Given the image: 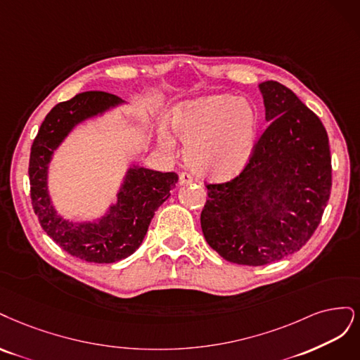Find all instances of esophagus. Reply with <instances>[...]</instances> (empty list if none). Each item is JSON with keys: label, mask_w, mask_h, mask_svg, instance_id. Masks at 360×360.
<instances>
[{"label": "esophagus", "mask_w": 360, "mask_h": 360, "mask_svg": "<svg viewBox=\"0 0 360 360\" xmlns=\"http://www.w3.org/2000/svg\"><path fill=\"white\" fill-rule=\"evenodd\" d=\"M193 182V176L188 173H181L179 175V185H188Z\"/></svg>", "instance_id": "34e87169"}]
</instances>
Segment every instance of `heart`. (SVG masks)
Masks as SVG:
<instances>
[{"mask_svg": "<svg viewBox=\"0 0 360 360\" xmlns=\"http://www.w3.org/2000/svg\"><path fill=\"white\" fill-rule=\"evenodd\" d=\"M172 134L185 143L184 163L212 181L235 178L248 165L257 141L259 115L250 103L230 94L184 101L169 113ZM160 146L167 153L175 143L161 131Z\"/></svg>", "mask_w": 360, "mask_h": 360, "instance_id": "obj_1", "label": "heart"}]
</instances>
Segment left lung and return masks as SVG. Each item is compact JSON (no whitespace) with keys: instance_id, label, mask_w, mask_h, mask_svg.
Returning a JSON list of instances; mask_svg holds the SVG:
<instances>
[{"instance_id":"left-lung-1","label":"left lung","mask_w":360,"mask_h":360,"mask_svg":"<svg viewBox=\"0 0 360 360\" xmlns=\"http://www.w3.org/2000/svg\"><path fill=\"white\" fill-rule=\"evenodd\" d=\"M269 122L247 167L207 185L200 224L223 259L247 266L281 260L302 248L320 224L332 187L326 129L292 89L259 85Z\"/></svg>"}]
</instances>
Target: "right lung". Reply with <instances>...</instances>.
<instances>
[{"label": "right lung", "mask_w": 360, "mask_h": 360, "mask_svg": "<svg viewBox=\"0 0 360 360\" xmlns=\"http://www.w3.org/2000/svg\"><path fill=\"white\" fill-rule=\"evenodd\" d=\"M127 101L101 91H88L63 101L46 115L30 157L32 207L43 230L72 256L92 263L122 260L142 245L154 218L178 182L175 172L161 173L131 163L122 178L117 202L101 217L75 221L56 211L49 193V166L55 150L76 127L103 118Z\"/></svg>", "instance_id": "right-lung-1"}]
</instances>
